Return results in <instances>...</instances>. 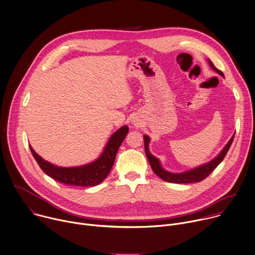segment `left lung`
Segmentation results:
<instances>
[{
  "instance_id": "8db88e82",
  "label": "left lung",
  "mask_w": 255,
  "mask_h": 255,
  "mask_svg": "<svg viewBox=\"0 0 255 255\" xmlns=\"http://www.w3.org/2000/svg\"><path fill=\"white\" fill-rule=\"evenodd\" d=\"M208 62L210 64V67L216 71L218 74H220L221 76L224 77L222 71H220L219 69H217L214 64L208 59ZM234 138V134L232 135V137L229 139L228 143L223 147V149L220 151V154L213 159L212 161H210L209 163H206L202 166H199L197 168L191 169L189 171H186L184 173H171L166 171L165 169H163V167L161 166V163L159 161L158 158H156L155 156H152L149 150H148V142H149V136L148 135H143V140H144V150H145V155L146 158L148 160V163L154 171V173L159 176L162 180L166 181V182H170V183H177V184H188V183H195V182H200L202 180H204L206 177H208L216 168L217 166L223 161V159L225 158L227 151L229 150V147L233 141Z\"/></svg>"
}]
</instances>
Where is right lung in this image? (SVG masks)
<instances>
[{
  "label": "right lung",
  "mask_w": 255,
  "mask_h": 255,
  "mask_svg": "<svg viewBox=\"0 0 255 255\" xmlns=\"http://www.w3.org/2000/svg\"><path fill=\"white\" fill-rule=\"evenodd\" d=\"M128 132V128L127 126L119 128L111 136L103 154L99 156L98 159L92 163L79 167L64 168L55 166L42 159L31 145L29 146L34 159L47 176L59 183L69 186L93 187L100 184L110 174L117 157V152Z\"/></svg>",
  "instance_id": "right-lung-1"
}]
</instances>
